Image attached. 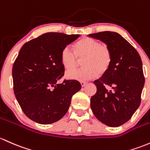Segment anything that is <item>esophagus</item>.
Listing matches in <instances>:
<instances>
[{
  "label": "esophagus",
  "mask_w": 150,
  "mask_h": 150,
  "mask_svg": "<svg viewBox=\"0 0 150 150\" xmlns=\"http://www.w3.org/2000/svg\"><path fill=\"white\" fill-rule=\"evenodd\" d=\"M87 83H87V82H84V81H81V82H80V84H81V86H82V87L85 86Z\"/></svg>",
  "instance_id": "34e87169"
}]
</instances>
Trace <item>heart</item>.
<instances>
[{
  "label": "heart",
  "mask_w": 150,
  "mask_h": 150,
  "mask_svg": "<svg viewBox=\"0 0 150 150\" xmlns=\"http://www.w3.org/2000/svg\"><path fill=\"white\" fill-rule=\"evenodd\" d=\"M112 52L109 46L100 43L98 40L85 37L75 45V51L67 45L62 49L61 61L66 69L67 78L76 80H88L105 75L112 63ZM83 60L84 67L80 69H71Z\"/></svg>",
  "instance_id": "heart-1"
}]
</instances>
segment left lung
Instances as JSON below:
<instances>
[{
    "instance_id": "8db88e82",
    "label": "left lung",
    "mask_w": 150,
    "mask_h": 150,
    "mask_svg": "<svg viewBox=\"0 0 150 150\" xmlns=\"http://www.w3.org/2000/svg\"><path fill=\"white\" fill-rule=\"evenodd\" d=\"M109 46L112 63L108 71L94 81L97 92L90 99L93 114L103 124L118 127L127 122L139 108L144 77L136 49L117 33L90 34Z\"/></svg>"
}]
</instances>
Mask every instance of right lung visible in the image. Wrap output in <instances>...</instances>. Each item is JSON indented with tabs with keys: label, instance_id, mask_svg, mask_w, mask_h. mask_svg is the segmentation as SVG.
<instances>
[{
	"label": "right lung",
	"instance_id": "1",
	"mask_svg": "<svg viewBox=\"0 0 150 150\" xmlns=\"http://www.w3.org/2000/svg\"><path fill=\"white\" fill-rule=\"evenodd\" d=\"M80 35L47 33L25 42L13 66V90L25 115L35 122H55L69 109L72 97L81 89L78 80H65L62 49Z\"/></svg>",
	"mask_w": 150,
	"mask_h": 150
}]
</instances>
